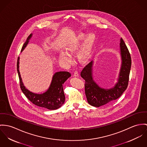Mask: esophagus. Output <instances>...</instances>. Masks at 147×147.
Here are the masks:
<instances>
[{
  "label": "esophagus",
  "instance_id": "esophagus-1",
  "mask_svg": "<svg viewBox=\"0 0 147 147\" xmlns=\"http://www.w3.org/2000/svg\"><path fill=\"white\" fill-rule=\"evenodd\" d=\"M74 76H75V77H78V76H79L78 72L77 70H76V71H74Z\"/></svg>",
  "mask_w": 147,
  "mask_h": 147
}]
</instances>
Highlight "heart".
I'll use <instances>...</instances> for the list:
<instances>
[{
    "mask_svg": "<svg viewBox=\"0 0 147 147\" xmlns=\"http://www.w3.org/2000/svg\"><path fill=\"white\" fill-rule=\"evenodd\" d=\"M95 39L96 37L94 34H90L87 36L86 33H78L67 45L66 49L67 52L62 51L60 52V60L65 64L70 65L73 63V58L70 53L73 54L76 52L84 40L78 51L77 57L82 63L88 61L92 56Z\"/></svg>",
    "mask_w": 147,
    "mask_h": 147,
    "instance_id": "b5f03b06",
    "label": "heart"
}]
</instances>
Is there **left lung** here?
<instances>
[{"label": "left lung", "mask_w": 147, "mask_h": 147, "mask_svg": "<svg viewBox=\"0 0 147 147\" xmlns=\"http://www.w3.org/2000/svg\"><path fill=\"white\" fill-rule=\"evenodd\" d=\"M120 53L122 63L118 82L110 89L101 88L92 77L93 61L86 66L81 72V76L85 80L84 90L89 104L99 107L112 102L119 98L126 90L129 80L131 59L128 49L122 38L120 39Z\"/></svg>", "instance_id": "1"}]
</instances>
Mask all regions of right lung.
<instances>
[{
	"mask_svg": "<svg viewBox=\"0 0 147 147\" xmlns=\"http://www.w3.org/2000/svg\"><path fill=\"white\" fill-rule=\"evenodd\" d=\"M32 35V34H31L28 37L22 47L21 52L26 47ZM19 60L20 57H18L17 63V70L20 84L22 92L26 98L35 105L49 110H55L60 108L65 100L63 90V84L71 76V74L67 71L56 72L53 76L52 80L47 91L41 94H35L28 90L23 84L19 71Z\"/></svg>",
	"mask_w": 147,
	"mask_h": 147,
	"instance_id": "add662e5",
	"label": "right lung"
}]
</instances>
